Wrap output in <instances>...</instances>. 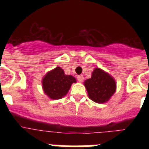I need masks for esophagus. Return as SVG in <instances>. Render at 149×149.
Segmentation results:
<instances>
[{
    "label": "esophagus",
    "instance_id": "1",
    "mask_svg": "<svg viewBox=\"0 0 149 149\" xmlns=\"http://www.w3.org/2000/svg\"><path fill=\"white\" fill-rule=\"evenodd\" d=\"M84 76L83 75H79V76H77V79H78V81L82 83V82L84 81Z\"/></svg>",
    "mask_w": 149,
    "mask_h": 149
}]
</instances>
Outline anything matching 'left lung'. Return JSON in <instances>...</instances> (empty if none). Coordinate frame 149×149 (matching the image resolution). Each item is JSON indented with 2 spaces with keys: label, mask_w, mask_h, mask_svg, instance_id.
<instances>
[{
  "label": "left lung",
  "mask_w": 149,
  "mask_h": 149,
  "mask_svg": "<svg viewBox=\"0 0 149 149\" xmlns=\"http://www.w3.org/2000/svg\"><path fill=\"white\" fill-rule=\"evenodd\" d=\"M90 99L97 104L108 101L116 91V82L113 77L100 68H96L91 79L84 82Z\"/></svg>",
  "instance_id": "8db88e82"
}]
</instances>
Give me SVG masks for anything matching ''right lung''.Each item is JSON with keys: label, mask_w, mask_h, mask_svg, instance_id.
Segmentation results:
<instances>
[{"label": "right lung", "mask_w": 149, "mask_h": 149, "mask_svg": "<svg viewBox=\"0 0 149 149\" xmlns=\"http://www.w3.org/2000/svg\"><path fill=\"white\" fill-rule=\"evenodd\" d=\"M77 80L71 75H65L63 69L57 66L46 73L42 79L44 93L52 100L61 99L66 95L73 83Z\"/></svg>", "instance_id": "add662e5"}]
</instances>
